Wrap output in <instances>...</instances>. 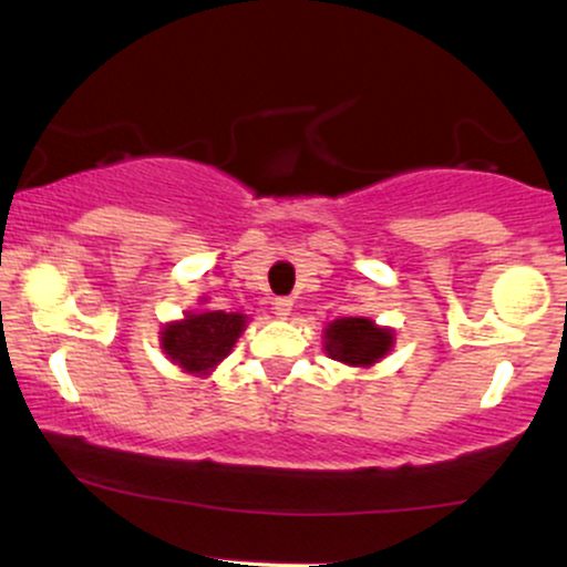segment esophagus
<instances>
[{"instance_id": "obj_1", "label": "esophagus", "mask_w": 567, "mask_h": 567, "mask_svg": "<svg viewBox=\"0 0 567 567\" xmlns=\"http://www.w3.org/2000/svg\"><path fill=\"white\" fill-rule=\"evenodd\" d=\"M290 312H293V301H290L288 296L274 298V315H277V317H288Z\"/></svg>"}]
</instances>
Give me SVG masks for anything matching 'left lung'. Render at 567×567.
<instances>
[{
  "label": "left lung",
  "instance_id": "1",
  "mask_svg": "<svg viewBox=\"0 0 567 567\" xmlns=\"http://www.w3.org/2000/svg\"><path fill=\"white\" fill-rule=\"evenodd\" d=\"M393 344L388 328H377L365 317H344L326 328V350L347 365H371Z\"/></svg>",
  "mask_w": 567,
  "mask_h": 567
}]
</instances>
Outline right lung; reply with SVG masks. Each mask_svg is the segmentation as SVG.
Segmentation results:
<instances>
[{
	"label": "right lung",
	"mask_w": 567,
	"mask_h": 567,
	"mask_svg": "<svg viewBox=\"0 0 567 567\" xmlns=\"http://www.w3.org/2000/svg\"><path fill=\"white\" fill-rule=\"evenodd\" d=\"M241 331H245V315L239 312L188 315L183 322L164 328L161 347L190 374H207L231 352Z\"/></svg>",
	"instance_id": "1"
}]
</instances>
